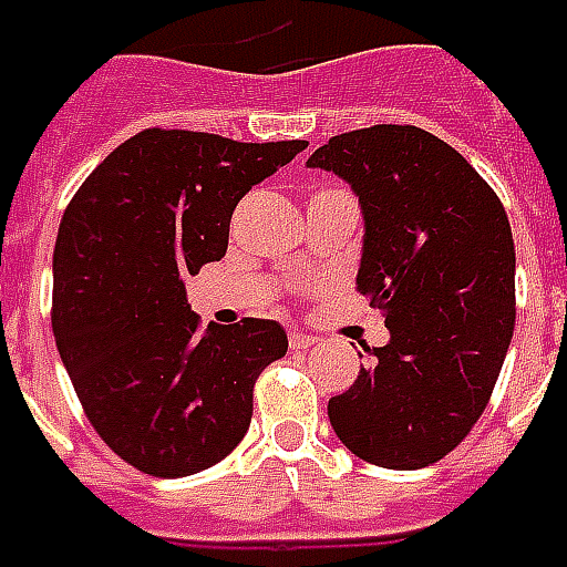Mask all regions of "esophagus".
<instances>
[{
  "instance_id": "1",
  "label": "esophagus",
  "mask_w": 567,
  "mask_h": 567,
  "mask_svg": "<svg viewBox=\"0 0 567 567\" xmlns=\"http://www.w3.org/2000/svg\"><path fill=\"white\" fill-rule=\"evenodd\" d=\"M288 346L295 348V351H303V348L316 346V337H309V333H291V337H288Z\"/></svg>"
}]
</instances>
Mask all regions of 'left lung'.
Masks as SVG:
<instances>
[{"instance_id": "8db88e82", "label": "left lung", "mask_w": 567, "mask_h": 567, "mask_svg": "<svg viewBox=\"0 0 567 567\" xmlns=\"http://www.w3.org/2000/svg\"><path fill=\"white\" fill-rule=\"evenodd\" d=\"M363 207L358 291L390 342L327 402L339 442L381 468L439 463L472 433L514 337V237L498 195L417 125H369L309 155Z\"/></svg>"}]
</instances>
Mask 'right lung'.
Listing matches in <instances>:
<instances>
[{
    "mask_svg": "<svg viewBox=\"0 0 567 567\" xmlns=\"http://www.w3.org/2000/svg\"><path fill=\"white\" fill-rule=\"evenodd\" d=\"M306 146L144 128L62 213L53 337L95 433L137 472L195 475L249 430L255 381L288 337L267 318L200 327L183 282L225 258L243 195Z\"/></svg>",
    "mask_w": 567,
    "mask_h": 567,
    "instance_id": "1",
    "label": "right lung"
}]
</instances>
